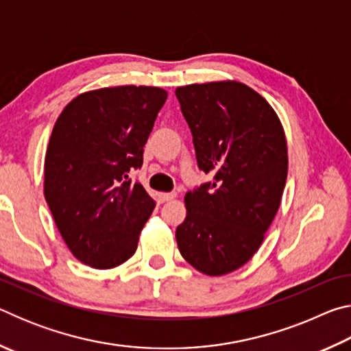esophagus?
<instances>
[{
	"mask_svg": "<svg viewBox=\"0 0 351 351\" xmlns=\"http://www.w3.org/2000/svg\"><path fill=\"white\" fill-rule=\"evenodd\" d=\"M173 198H176V193H165V192H161V193H158V199H159V203H167V201H171Z\"/></svg>",
	"mask_w": 351,
	"mask_h": 351,
	"instance_id": "1",
	"label": "esophagus"
}]
</instances>
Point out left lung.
Wrapping results in <instances>:
<instances>
[{"label": "left lung", "instance_id": "obj_1", "mask_svg": "<svg viewBox=\"0 0 351 351\" xmlns=\"http://www.w3.org/2000/svg\"><path fill=\"white\" fill-rule=\"evenodd\" d=\"M175 94L193 136L198 167L213 175L212 182L186 193L178 247L203 274H229L258 251L280 207L287 138L272 106L245 83H193Z\"/></svg>", "mask_w": 351, "mask_h": 351}]
</instances>
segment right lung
<instances>
[{
	"label": "right lung",
	"instance_id": "right-lung-1",
	"mask_svg": "<svg viewBox=\"0 0 351 351\" xmlns=\"http://www.w3.org/2000/svg\"><path fill=\"white\" fill-rule=\"evenodd\" d=\"M167 91L112 86L83 93L58 116L45 158V198L77 260L111 269L136 252L154 209L130 169H141L144 145Z\"/></svg>",
	"mask_w": 351,
	"mask_h": 351
}]
</instances>
